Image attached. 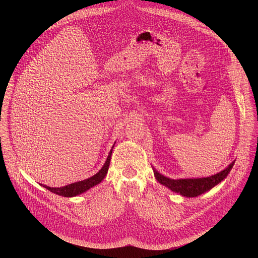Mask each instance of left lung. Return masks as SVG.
Segmentation results:
<instances>
[{
	"label": "left lung",
	"instance_id": "obj_1",
	"mask_svg": "<svg viewBox=\"0 0 258 258\" xmlns=\"http://www.w3.org/2000/svg\"><path fill=\"white\" fill-rule=\"evenodd\" d=\"M235 161L229 164L224 170H220L219 172L206 176V177H192V178H169L163 174H161L158 170H156L153 166V171L156 179L165 186L169 190L174 193H177L183 197H197L202 195L208 191H210L213 187L217 186L219 182H222L230 173L231 169L233 168Z\"/></svg>",
	"mask_w": 258,
	"mask_h": 258
}]
</instances>
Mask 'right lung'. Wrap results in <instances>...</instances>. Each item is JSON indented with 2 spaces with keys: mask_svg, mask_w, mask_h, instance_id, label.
<instances>
[{
  "mask_svg": "<svg viewBox=\"0 0 258 258\" xmlns=\"http://www.w3.org/2000/svg\"><path fill=\"white\" fill-rule=\"evenodd\" d=\"M115 143H114V145H115ZM114 145L112 146L111 150H110V152L108 154V157H107L104 165L102 166V168L96 174H94L93 176H91L87 179H84V180H80V181H77V182L70 183V185H67V186H64V187H60V188H53V187H49V186H46V185H42V183H41V185L44 188L51 191L52 193H54L56 195H59V196H62V197H75V196H78L80 194H83V193L87 192L91 188H93L96 185H98V183H100L104 179V177L106 176L108 168H109L110 160H111V155H112Z\"/></svg>",
  "mask_w": 258,
  "mask_h": 258,
  "instance_id": "add662e5",
  "label": "right lung"
}]
</instances>
